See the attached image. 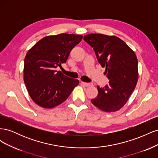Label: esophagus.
<instances>
[{
  "label": "esophagus",
  "mask_w": 158,
  "mask_h": 158,
  "mask_svg": "<svg viewBox=\"0 0 158 158\" xmlns=\"http://www.w3.org/2000/svg\"><path fill=\"white\" fill-rule=\"evenodd\" d=\"M81 84H82V85H83L84 86H85V87H89V86H92V84H91V83L81 82Z\"/></svg>",
  "instance_id": "esophagus-1"
}]
</instances>
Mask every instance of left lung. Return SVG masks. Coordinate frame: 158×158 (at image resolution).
<instances>
[{
	"label": "left lung",
	"mask_w": 158,
	"mask_h": 158,
	"mask_svg": "<svg viewBox=\"0 0 158 158\" xmlns=\"http://www.w3.org/2000/svg\"><path fill=\"white\" fill-rule=\"evenodd\" d=\"M84 40L93 47L97 59L109 82L105 87L98 85V95L91 102L106 112L122 108L135 89L138 78L136 54L125 42L115 36L91 33Z\"/></svg>",
	"instance_id": "8db88e82"
}]
</instances>
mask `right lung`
I'll use <instances>...</instances> for the list:
<instances>
[{"mask_svg":"<svg viewBox=\"0 0 158 158\" xmlns=\"http://www.w3.org/2000/svg\"><path fill=\"white\" fill-rule=\"evenodd\" d=\"M82 36L61 33L42 38L27 51L23 80L31 98L39 106L52 108L69 98L79 80L55 69L66 63L71 50Z\"/></svg>","mask_w":158,"mask_h":158,"instance_id":"add662e5","label":"right lung"}]
</instances>
